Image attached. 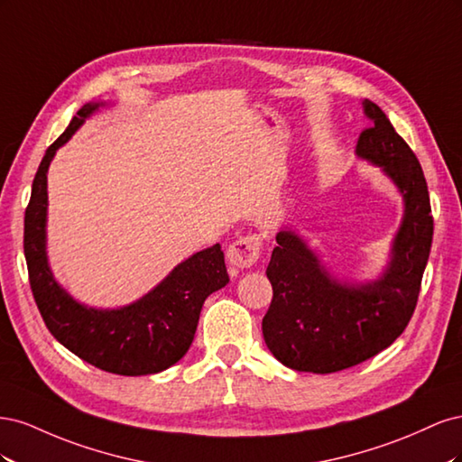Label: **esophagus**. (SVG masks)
<instances>
[{"label":"esophagus","mask_w":462,"mask_h":462,"mask_svg":"<svg viewBox=\"0 0 462 462\" xmlns=\"http://www.w3.org/2000/svg\"><path fill=\"white\" fill-rule=\"evenodd\" d=\"M262 250V239L258 235H246L239 236L229 250H227V260L231 265L239 270H248L256 263Z\"/></svg>","instance_id":"obj_1"}]
</instances>
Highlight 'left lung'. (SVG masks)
<instances>
[{"instance_id":"obj_1","label":"left lung","mask_w":462,"mask_h":462,"mask_svg":"<svg viewBox=\"0 0 462 462\" xmlns=\"http://www.w3.org/2000/svg\"><path fill=\"white\" fill-rule=\"evenodd\" d=\"M362 109L372 127L360 133L355 153L397 187L401 226L383 272L365 283L335 277L297 231H277L262 333L272 355L297 372H339L393 343L414 312L430 256L433 217L420 162L380 107L365 100Z\"/></svg>"}]
</instances>
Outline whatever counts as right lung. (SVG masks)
I'll list each match as a JSON object with an SVG mask.
<instances>
[{"mask_svg": "<svg viewBox=\"0 0 462 462\" xmlns=\"http://www.w3.org/2000/svg\"><path fill=\"white\" fill-rule=\"evenodd\" d=\"M106 102L85 104L55 141L32 180L24 212V258L31 289L50 333L73 355L104 372L148 375L183 358L197 333L204 300L229 283L223 250L217 245L177 263L165 279L138 300L119 309H94L60 285L48 262V170L80 125Z\"/></svg>", "mask_w": 462, "mask_h": 462, "instance_id": "right-lung-1", "label": "right lung"}]
</instances>
